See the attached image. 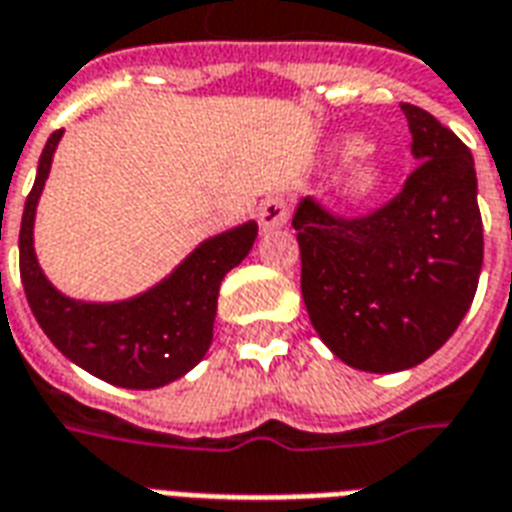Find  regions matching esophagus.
<instances>
[{
  "label": "esophagus",
  "instance_id": "34e87169",
  "mask_svg": "<svg viewBox=\"0 0 512 512\" xmlns=\"http://www.w3.org/2000/svg\"><path fill=\"white\" fill-rule=\"evenodd\" d=\"M287 219H290V208H287V203L282 198H268L257 208V222H260L263 233L287 225Z\"/></svg>",
  "mask_w": 512,
  "mask_h": 512
}]
</instances>
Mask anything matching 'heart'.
Instances as JSON below:
<instances>
[{"label":"heart","instance_id":"b5f03b06","mask_svg":"<svg viewBox=\"0 0 512 512\" xmlns=\"http://www.w3.org/2000/svg\"><path fill=\"white\" fill-rule=\"evenodd\" d=\"M363 151H366V143L358 135H347V138L336 143V157L339 160H355V157H361V160L352 165L350 176H347V195L355 200L369 198V195H374L382 187L380 162L372 160Z\"/></svg>","mask_w":512,"mask_h":512}]
</instances>
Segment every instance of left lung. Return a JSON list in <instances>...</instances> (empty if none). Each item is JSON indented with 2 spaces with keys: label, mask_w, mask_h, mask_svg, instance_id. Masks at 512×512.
I'll list each match as a JSON object with an SVG mask.
<instances>
[{
  "label": "left lung",
  "mask_w": 512,
  "mask_h": 512,
  "mask_svg": "<svg viewBox=\"0 0 512 512\" xmlns=\"http://www.w3.org/2000/svg\"><path fill=\"white\" fill-rule=\"evenodd\" d=\"M401 111L420 165L391 203L342 219L304 198L293 217L314 331L339 361L374 374L412 369L448 342L483 268L472 151L429 111Z\"/></svg>",
  "instance_id": "left-lung-1"
}]
</instances>
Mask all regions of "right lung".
Listing matches in <instances>:
<instances>
[{
	"label": "right lung",
	"instance_id": "right-lung-1",
	"mask_svg": "<svg viewBox=\"0 0 512 512\" xmlns=\"http://www.w3.org/2000/svg\"><path fill=\"white\" fill-rule=\"evenodd\" d=\"M64 130H56L37 165L21 219V282L32 314L64 358L94 377L149 391L179 380L203 361L214 339L219 285L257 238L255 222L206 238L160 285L116 304H86L56 290L34 255V211Z\"/></svg>",
	"mask_w": 512,
	"mask_h": 512
}]
</instances>
